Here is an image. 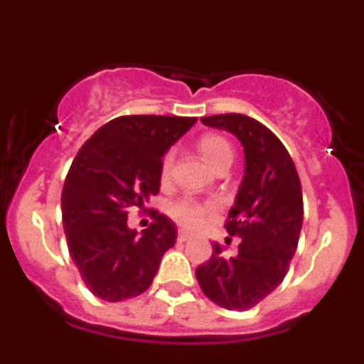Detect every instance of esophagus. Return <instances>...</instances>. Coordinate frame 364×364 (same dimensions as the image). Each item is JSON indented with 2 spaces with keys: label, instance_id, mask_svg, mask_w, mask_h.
<instances>
[{
  "label": "esophagus",
  "instance_id": "esophagus-1",
  "mask_svg": "<svg viewBox=\"0 0 364 364\" xmlns=\"http://www.w3.org/2000/svg\"><path fill=\"white\" fill-rule=\"evenodd\" d=\"M191 239H193V235H189L188 231H184V230L178 231V240H180V242H188V240H191Z\"/></svg>",
  "mask_w": 364,
  "mask_h": 364
}]
</instances>
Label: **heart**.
Returning a JSON list of instances; mask_svg holds the SVG:
<instances>
[{
	"mask_svg": "<svg viewBox=\"0 0 364 364\" xmlns=\"http://www.w3.org/2000/svg\"><path fill=\"white\" fill-rule=\"evenodd\" d=\"M198 153H200L202 160H204L211 169L218 167L220 164L233 162V147L230 146L226 138H222L220 134H202L197 142ZM173 162H175V154L169 151V153L164 154L162 164H160V176H162V182H167L169 176H171ZM213 210L211 204H202V202L193 200V198H182V200L175 202V204L169 208V215L175 218L178 224L186 228H197L200 224V220L204 218L205 213H210Z\"/></svg>",
	"mask_w": 364,
	"mask_h": 364,
	"instance_id": "1",
	"label": "heart"
}]
</instances>
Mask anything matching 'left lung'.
<instances>
[{"label": "left lung", "mask_w": 364, "mask_h": 364, "mask_svg": "<svg viewBox=\"0 0 364 364\" xmlns=\"http://www.w3.org/2000/svg\"><path fill=\"white\" fill-rule=\"evenodd\" d=\"M202 124L224 129L244 147V178L226 230L240 237L239 253L224 257L213 244L197 268L205 297L226 310H250L282 282L302 228V189L290 153L272 131L246 114H215Z\"/></svg>", "instance_id": "obj_1"}]
</instances>
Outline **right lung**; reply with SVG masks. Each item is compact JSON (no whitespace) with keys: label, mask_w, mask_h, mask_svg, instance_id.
Instances as JSON below:
<instances>
[{"label":"right lung","mask_w":364,"mask_h":364,"mask_svg":"<svg viewBox=\"0 0 364 364\" xmlns=\"http://www.w3.org/2000/svg\"><path fill=\"white\" fill-rule=\"evenodd\" d=\"M197 118L131 114L102 125L70 164L62 191L67 246L83 282L109 302L144 294L160 260L175 246L166 215L142 235L127 226L131 208H144L160 189L166 151Z\"/></svg>","instance_id":"right-lung-1"}]
</instances>
